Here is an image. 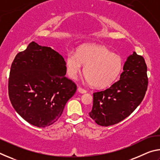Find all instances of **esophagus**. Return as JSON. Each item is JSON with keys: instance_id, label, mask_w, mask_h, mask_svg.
<instances>
[{"instance_id": "34e87169", "label": "esophagus", "mask_w": 160, "mask_h": 160, "mask_svg": "<svg viewBox=\"0 0 160 160\" xmlns=\"http://www.w3.org/2000/svg\"><path fill=\"white\" fill-rule=\"evenodd\" d=\"M78 92H79L82 93V94L87 92V90H85V89H83L82 88H81V87H78Z\"/></svg>"}]
</instances>
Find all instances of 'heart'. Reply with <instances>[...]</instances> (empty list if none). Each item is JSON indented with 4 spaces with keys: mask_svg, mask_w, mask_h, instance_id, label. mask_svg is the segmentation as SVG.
<instances>
[{
    "mask_svg": "<svg viewBox=\"0 0 160 160\" xmlns=\"http://www.w3.org/2000/svg\"><path fill=\"white\" fill-rule=\"evenodd\" d=\"M84 68V75L90 85L102 88L111 85L122 70L123 61L120 56L112 53L103 46L85 44L78 49L77 54L69 51L66 60L67 72L75 79Z\"/></svg>",
    "mask_w": 160,
    "mask_h": 160,
    "instance_id": "heart-1",
    "label": "heart"
}]
</instances>
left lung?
I'll return each mask as SVG.
<instances>
[{
	"label": "left lung",
	"instance_id": "obj_1",
	"mask_svg": "<svg viewBox=\"0 0 160 160\" xmlns=\"http://www.w3.org/2000/svg\"><path fill=\"white\" fill-rule=\"evenodd\" d=\"M147 69L142 56L133 52L128 56L120 80L106 90L93 93L90 117L99 126H109L131 114L144 99L148 90Z\"/></svg>",
	"mask_w": 160,
	"mask_h": 160
}]
</instances>
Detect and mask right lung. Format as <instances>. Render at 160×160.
<instances>
[{"label": "right lung", "mask_w": 160, "mask_h": 160, "mask_svg": "<svg viewBox=\"0 0 160 160\" xmlns=\"http://www.w3.org/2000/svg\"><path fill=\"white\" fill-rule=\"evenodd\" d=\"M66 74L63 56L31 42L16 55L10 67L8 95L13 108L33 126L44 128L55 123L77 90Z\"/></svg>", "instance_id": "1"}]
</instances>
